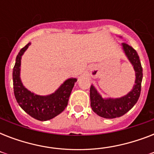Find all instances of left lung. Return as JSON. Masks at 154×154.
Masks as SVG:
<instances>
[{
    "label": "left lung",
    "mask_w": 154,
    "mask_h": 154,
    "mask_svg": "<svg viewBox=\"0 0 154 154\" xmlns=\"http://www.w3.org/2000/svg\"><path fill=\"white\" fill-rule=\"evenodd\" d=\"M122 48L135 70V85H134L133 89L127 95L115 99L102 98L94 85H91L90 101L92 109L98 116L104 118L112 119L123 116L134 107L137 101H138L141 94L143 73L138 54L133 47L126 43H122Z\"/></svg>",
    "instance_id": "obj_1"
}]
</instances>
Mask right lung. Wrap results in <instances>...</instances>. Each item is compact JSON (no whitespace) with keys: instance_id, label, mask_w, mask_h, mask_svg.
<instances>
[{"instance_id":"add662e5","label":"right lung","mask_w":154,"mask_h":154,"mask_svg":"<svg viewBox=\"0 0 154 154\" xmlns=\"http://www.w3.org/2000/svg\"><path fill=\"white\" fill-rule=\"evenodd\" d=\"M30 43L20 49L16 58L13 70V91L16 100L21 109L31 117L38 121H48L64 111L68 105L70 94L77 82L76 78L66 80L60 88L48 96H40L25 89L20 78L21 56Z\"/></svg>"}]
</instances>
